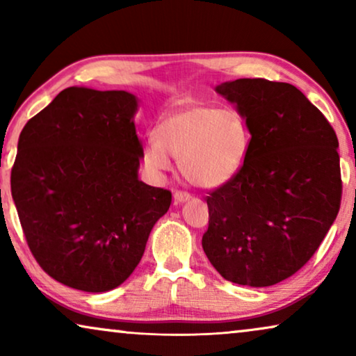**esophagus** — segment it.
<instances>
[{"label": "esophagus", "instance_id": "esophagus-1", "mask_svg": "<svg viewBox=\"0 0 356 356\" xmlns=\"http://www.w3.org/2000/svg\"><path fill=\"white\" fill-rule=\"evenodd\" d=\"M173 199H175V202H177V204H181V202L189 201V199H191V194L183 193V191H177L173 194Z\"/></svg>", "mask_w": 356, "mask_h": 356}]
</instances>
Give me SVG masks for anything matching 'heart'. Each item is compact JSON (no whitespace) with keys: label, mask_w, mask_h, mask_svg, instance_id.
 Here are the masks:
<instances>
[{"label":"heart","mask_w":356,"mask_h":356,"mask_svg":"<svg viewBox=\"0 0 356 356\" xmlns=\"http://www.w3.org/2000/svg\"><path fill=\"white\" fill-rule=\"evenodd\" d=\"M250 152V131L236 110L191 104L160 120L157 136L144 144L145 167L172 170L179 160L183 177L199 188H217L240 172Z\"/></svg>","instance_id":"b5f03b06"}]
</instances>
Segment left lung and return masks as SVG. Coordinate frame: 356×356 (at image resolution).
I'll list each match as a JSON object with an SVG mask.
<instances>
[{
    "instance_id": "obj_1",
    "label": "left lung",
    "mask_w": 356,
    "mask_h": 356,
    "mask_svg": "<svg viewBox=\"0 0 356 356\" xmlns=\"http://www.w3.org/2000/svg\"><path fill=\"white\" fill-rule=\"evenodd\" d=\"M216 90L250 131L240 172L207 196V259L225 280L270 286L311 259L339 213V140L325 116L286 82L236 79Z\"/></svg>"
}]
</instances>
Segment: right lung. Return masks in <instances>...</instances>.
Listing matches in <instances>:
<instances>
[{
    "label": "right lung",
    "mask_w": 356,
    "mask_h": 356,
    "mask_svg": "<svg viewBox=\"0 0 356 356\" xmlns=\"http://www.w3.org/2000/svg\"><path fill=\"white\" fill-rule=\"evenodd\" d=\"M138 97L67 87L27 121L11 193L27 245L48 275L102 293L133 274L172 193L138 177Z\"/></svg>",
    "instance_id": "obj_1"
}]
</instances>
